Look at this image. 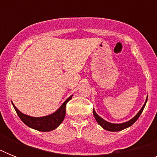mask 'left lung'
<instances>
[{"mask_svg": "<svg viewBox=\"0 0 157 157\" xmlns=\"http://www.w3.org/2000/svg\"><path fill=\"white\" fill-rule=\"evenodd\" d=\"M147 101V98L146 101H145V103L144 104L143 107H142L141 109H140V111L137 113V115L135 116V117H133L131 120H129V121L124 122V123H121V124H114V123H110V122H107V121H105V120H103L102 117H99V116L96 113L94 109L93 110L94 117L95 120L97 121V122H98V124H99L100 126L103 127V129H106V130L112 131V132L121 131V130H122V129H126V128H128V127L131 126L132 124H134V122L139 119V117H140V115H141V113L143 112V111H144V107H145Z\"/></svg>", "mask_w": 157, "mask_h": 157, "instance_id": "left-lung-1", "label": "left lung"}]
</instances>
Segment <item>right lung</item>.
Masks as SVG:
<instances>
[{
    "mask_svg": "<svg viewBox=\"0 0 157 157\" xmlns=\"http://www.w3.org/2000/svg\"><path fill=\"white\" fill-rule=\"evenodd\" d=\"M72 95L70 96L68 98H67L66 101L60 106L59 109L54 113L45 117H33L28 116L22 113L20 111H18V108L14 106L13 103V108L17 112V114L21 119V121L28 127L36 129L38 131L48 132L54 130L61 124L64 120L65 115H66V105L70 99L71 98Z\"/></svg>",
    "mask_w": 157,
    "mask_h": 157,
    "instance_id": "obj_1",
    "label": "right lung"
}]
</instances>
